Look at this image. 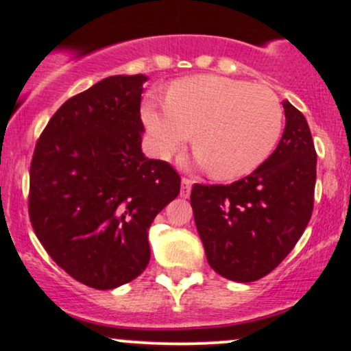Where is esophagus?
<instances>
[{"instance_id": "esophagus-1", "label": "esophagus", "mask_w": 351, "mask_h": 351, "mask_svg": "<svg viewBox=\"0 0 351 351\" xmlns=\"http://www.w3.org/2000/svg\"><path fill=\"white\" fill-rule=\"evenodd\" d=\"M191 186H193V181L189 178H183L181 180V191L180 195L183 196V198H188L189 193H191Z\"/></svg>"}]
</instances>
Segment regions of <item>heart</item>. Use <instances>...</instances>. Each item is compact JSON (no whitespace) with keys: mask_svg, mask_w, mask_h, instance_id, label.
<instances>
[{"mask_svg":"<svg viewBox=\"0 0 351 351\" xmlns=\"http://www.w3.org/2000/svg\"><path fill=\"white\" fill-rule=\"evenodd\" d=\"M142 122L160 156L180 150L193 134V150L209 175L234 180L259 168L276 150L284 108L265 86L196 75L173 82L165 104L145 100Z\"/></svg>","mask_w":351,"mask_h":351,"instance_id":"1","label":"heart"}]
</instances>
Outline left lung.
<instances>
[{"label":"left lung","instance_id":"1","mask_svg":"<svg viewBox=\"0 0 351 351\" xmlns=\"http://www.w3.org/2000/svg\"><path fill=\"white\" fill-rule=\"evenodd\" d=\"M277 148L231 184H195L191 206L206 259L219 276L252 282L267 276L304 234L313 209L317 153L305 117L289 100Z\"/></svg>","mask_w":351,"mask_h":351}]
</instances>
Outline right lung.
<instances>
[{"instance_id": "1", "label": "right lung", "mask_w": 351, "mask_h": 351, "mask_svg": "<svg viewBox=\"0 0 351 351\" xmlns=\"http://www.w3.org/2000/svg\"><path fill=\"white\" fill-rule=\"evenodd\" d=\"M147 75H112L60 106L36 143L29 217L60 269L108 291L150 261L148 229L180 193L170 163L142 152Z\"/></svg>"}]
</instances>
